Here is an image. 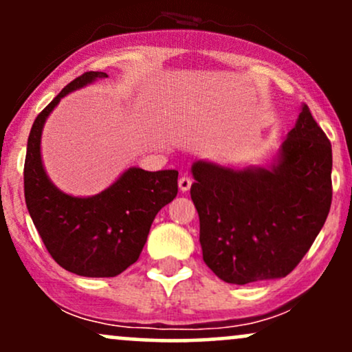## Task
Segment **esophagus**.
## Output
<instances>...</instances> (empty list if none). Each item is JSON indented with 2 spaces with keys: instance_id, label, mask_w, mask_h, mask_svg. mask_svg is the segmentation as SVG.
Here are the masks:
<instances>
[{
  "instance_id": "1",
  "label": "esophagus",
  "mask_w": 352,
  "mask_h": 352,
  "mask_svg": "<svg viewBox=\"0 0 352 352\" xmlns=\"http://www.w3.org/2000/svg\"><path fill=\"white\" fill-rule=\"evenodd\" d=\"M190 187H192V179H190L188 175L180 177V179H179V188H180V192H184V193L188 192Z\"/></svg>"
}]
</instances>
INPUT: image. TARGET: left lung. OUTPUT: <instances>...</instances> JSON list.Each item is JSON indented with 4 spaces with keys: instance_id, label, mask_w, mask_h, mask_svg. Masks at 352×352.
Segmentation results:
<instances>
[{
    "instance_id": "obj_1",
    "label": "left lung",
    "mask_w": 352,
    "mask_h": 352,
    "mask_svg": "<svg viewBox=\"0 0 352 352\" xmlns=\"http://www.w3.org/2000/svg\"><path fill=\"white\" fill-rule=\"evenodd\" d=\"M333 152L306 104L268 167L192 165L204 261L232 285L292 273L328 218Z\"/></svg>"
}]
</instances>
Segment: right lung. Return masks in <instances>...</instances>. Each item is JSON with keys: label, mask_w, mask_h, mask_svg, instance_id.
<instances>
[{"label": "right lung", "mask_w": 352, "mask_h": 352, "mask_svg": "<svg viewBox=\"0 0 352 352\" xmlns=\"http://www.w3.org/2000/svg\"><path fill=\"white\" fill-rule=\"evenodd\" d=\"M106 78V72H84L47 104L31 127L24 160V199L43 243L59 266L87 278L117 276L134 265L153 218L179 192L177 170L131 167L91 197L67 195L47 177L41 159L46 119L69 92Z\"/></svg>", "instance_id": "1"}]
</instances>
